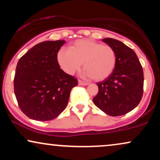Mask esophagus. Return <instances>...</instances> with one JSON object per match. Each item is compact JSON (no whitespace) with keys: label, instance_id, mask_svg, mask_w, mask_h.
Returning <instances> with one entry per match:
<instances>
[{"label":"esophagus","instance_id":"esophagus-1","mask_svg":"<svg viewBox=\"0 0 160 160\" xmlns=\"http://www.w3.org/2000/svg\"><path fill=\"white\" fill-rule=\"evenodd\" d=\"M78 83H79V85H80V86H87V85H89V83H88V82H85L82 81V80H79Z\"/></svg>","mask_w":160,"mask_h":160}]
</instances>
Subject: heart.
<instances>
[{
  "label": "heart",
  "instance_id": "b5f03b06",
  "mask_svg": "<svg viewBox=\"0 0 160 160\" xmlns=\"http://www.w3.org/2000/svg\"><path fill=\"white\" fill-rule=\"evenodd\" d=\"M57 60L61 68L69 75L79 71L83 62L84 76L101 81L111 76L114 71L117 54L111 46L89 39L78 40L70 49H60Z\"/></svg>",
  "mask_w": 160,
  "mask_h": 160
}]
</instances>
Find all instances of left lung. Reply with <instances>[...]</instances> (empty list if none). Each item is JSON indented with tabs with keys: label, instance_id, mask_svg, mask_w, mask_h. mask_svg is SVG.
Returning a JSON list of instances; mask_svg holds the SVG:
<instances>
[{
	"label": "left lung",
	"instance_id": "left-lung-1",
	"mask_svg": "<svg viewBox=\"0 0 160 160\" xmlns=\"http://www.w3.org/2000/svg\"><path fill=\"white\" fill-rule=\"evenodd\" d=\"M102 41L114 49L117 64L111 76L97 82L98 92L93 98V102L112 117L124 115L136 108L142 98V66L133 49L120 40L104 38Z\"/></svg>",
	"mask_w": 160,
	"mask_h": 160
}]
</instances>
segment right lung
Returning a JSON list of instances; mask_svg holds the SVG:
<instances>
[{"label": "right lung", "mask_w": 160, "mask_h": 160, "mask_svg": "<svg viewBox=\"0 0 160 160\" xmlns=\"http://www.w3.org/2000/svg\"><path fill=\"white\" fill-rule=\"evenodd\" d=\"M65 40L38 43L20 58L14 77V92L21 111L38 121L55 119L65 109L76 78L60 68L57 55Z\"/></svg>", "instance_id": "add662e5"}]
</instances>
